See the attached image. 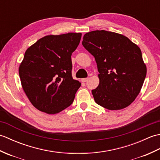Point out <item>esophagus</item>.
Instances as JSON below:
<instances>
[{
  "instance_id": "34e87169",
  "label": "esophagus",
  "mask_w": 160,
  "mask_h": 160,
  "mask_svg": "<svg viewBox=\"0 0 160 160\" xmlns=\"http://www.w3.org/2000/svg\"><path fill=\"white\" fill-rule=\"evenodd\" d=\"M88 80H89V78H82V82H87V81H88Z\"/></svg>"
}]
</instances>
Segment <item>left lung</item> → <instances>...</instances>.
<instances>
[{"label":"left lung","instance_id":"left-lung-1","mask_svg":"<svg viewBox=\"0 0 160 160\" xmlns=\"http://www.w3.org/2000/svg\"><path fill=\"white\" fill-rule=\"evenodd\" d=\"M82 44L95 58L100 73L99 85L91 91L96 102L108 110L129 106L147 76L140 47L127 37L104 30L85 33Z\"/></svg>","mask_w":160,"mask_h":160}]
</instances>
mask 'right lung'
I'll return each instance as SVG.
<instances>
[{
  "mask_svg": "<svg viewBox=\"0 0 160 160\" xmlns=\"http://www.w3.org/2000/svg\"><path fill=\"white\" fill-rule=\"evenodd\" d=\"M82 33L46 36L27 49L19 67L22 89L37 109L56 114L73 103L81 86L71 75V54Z\"/></svg>",
  "mask_w": 160,
  "mask_h": 160,
  "instance_id": "right-lung-1",
  "label": "right lung"
}]
</instances>
